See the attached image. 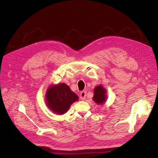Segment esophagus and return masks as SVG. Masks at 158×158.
Masks as SVG:
<instances>
[{
  "mask_svg": "<svg viewBox=\"0 0 158 158\" xmlns=\"http://www.w3.org/2000/svg\"><path fill=\"white\" fill-rule=\"evenodd\" d=\"M80 98L82 100H85V96H86V92H85V91H82V92H80Z\"/></svg>",
  "mask_w": 158,
  "mask_h": 158,
  "instance_id": "34e87169",
  "label": "esophagus"
}]
</instances>
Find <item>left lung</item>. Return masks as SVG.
<instances>
[{"instance_id": "8db88e82", "label": "left lung", "mask_w": 158, "mask_h": 158, "mask_svg": "<svg viewBox=\"0 0 158 158\" xmlns=\"http://www.w3.org/2000/svg\"><path fill=\"white\" fill-rule=\"evenodd\" d=\"M94 94L93 100L95 103L100 105V106L106 103L107 99V91L102 85L99 84L97 85L94 89Z\"/></svg>"}]
</instances>
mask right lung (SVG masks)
Listing matches in <instances>:
<instances>
[{
  "label": "right lung",
  "mask_w": 158,
  "mask_h": 158,
  "mask_svg": "<svg viewBox=\"0 0 158 158\" xmlns=\"http://www.w3.org/2000/svg\"><path fill=\"white\" fill-rule=\"evenodd\" d=\"M78 95L65 83L51 84L45 95L47 107L57 114L66 113L71 105L78 101Z\"/></svg>",
  "instance_id": "1"
}]
</instances>
